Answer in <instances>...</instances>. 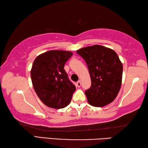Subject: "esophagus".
Segmentation results:
<instances>
[{"label":"esophagus","instance_id":"esophagus-1","mask_svg":"<svg viewBox=\"0 0 148 148\" xmlns=\"http://www.w3.org/2000/svg\"><path fill=\"white\" fill-rule=\"evenodd\" d=\"M76 86H77V87H79L80 86H81V81H80V80H79V81L77 82Z\"/></svg>","mask_w":148,"mask_h":148}]
</instances>
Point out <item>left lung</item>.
<instances>
[{"instance_id": "8db88e82", "label": "left lung", "mask_w": 148, "mask_h": 148, "mask_svg": "<svg viewBox=\"0 0 148 148\" xmlns=\"http://www.w3.org/2000/svg\"><path fill=\"white\" fill-rule=\"evenodd\" d=\"M77 53L88 66L91 87L85 91L89 103L103 107L116 98L121 88L123 64L113 49L100 45L79 49Z\"/></svg>"}]
</instances>
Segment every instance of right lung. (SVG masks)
<instances>
[{"label":"right lung","instance_id":"add662e5","mask_svg":"<svg viewBox=\"0 0 148 148\" xmlns=\"http://www.w3.org/2000/svg\"><path fill=\"white\" fill-rule=\"evenodd\" d=\"M72 54L71 51L51 50L34 61L31 71L32 86L47 106L63 108L71 101L76 87L70 81L64 66Z\"/></svg>","mask_w":148,"mask_h":148}]
</instances>
